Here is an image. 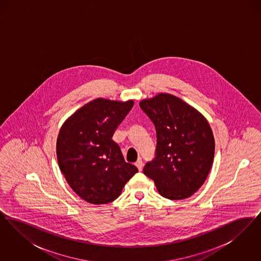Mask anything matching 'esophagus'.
Returning a JSON list of instances; mask_svg holds the SVG:
<instances>
[{"label": "esophagus", "instance_id": "34e87169", "mask_svg": "<svg viewBox=\"0 0 261 261\" xmlns=\"http://www.w3.org/2000/svg\"><path fill=\"white\" fill-rule=\"evenodd\" d=\"M135 165L138 167V169L141 171V170H142V167H143V161H142L141 159H139V160L137 161L136 163H135Z\"/></svg>", "mask_w": 261, "mask_h": 261}]
</instances>
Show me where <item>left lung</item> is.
Masks as SVG:
<instances>
[{"label":"left lung","mask_w":261,"mask_h":261,"mask_svg":"<svg viewBox=\"0 0 261 261\" xmlns=\"http://www.w3.org/2000/svg\"><path fill=\"white\" fill-rule=\"evenodd\" d=\"M140 108L155 127L154 158L144 166L162 197L183 199L204 183L214 158V138L207 120L169 94L144 99Z\"/></svg>","instance_id":"1"}]
</instances>
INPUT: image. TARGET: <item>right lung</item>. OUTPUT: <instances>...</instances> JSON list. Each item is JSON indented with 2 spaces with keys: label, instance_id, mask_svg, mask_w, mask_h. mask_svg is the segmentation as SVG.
Wrapping results in <instances>:
<instances>
[{
  "label": "right lung",
  "instance_id": "add662e5",
  "mask_svg": "<svg viewBox=\"0 0 261 261\" xmlns=\"http://www.w3.org/2000/svg\"><path fill=\"white\" fill-rule=\"evenodd\" d=\"M133 100L97 99L88 102L62 125L57 141L60 168L75 193L90 203L105 204L117 199L138 172L125 162L112 136Z\"/></svg>",
  "mask_w": 261,
  "mask_h": 261
}]
</instances>
